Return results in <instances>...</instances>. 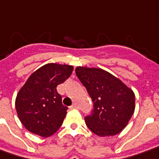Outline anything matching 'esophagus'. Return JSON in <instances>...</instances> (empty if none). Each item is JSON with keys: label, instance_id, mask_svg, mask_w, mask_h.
Instances as JSON below:
<instances>
[{"label": "esophagus", "instance_id": "obj_1", "mask_svg": "<svg viewBox=\"0 0 159 159\" xmlns=\"http://www.w3.org/2000/svg\"><path fill=\"white\" fill-rule=\"evenodd\" d=\"M76 108H77V105L75 103H73L70 106V109H76Z\"/></svg>", "mask_w": 159, "mask_h": 159}]
</instances>
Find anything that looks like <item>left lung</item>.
<instances>
[{
  "mask_svg": "<svg viewBox=\"0 0 159 159\" xmlns=\"http://www.w3.org/2000/svg\"><path fill=\"white\" fill-rule=\"evenodd\" d=\"M75 74L93 102L91 114L84 117L89 129L99 137L121 132L135 111L132 89L102 69L76 67Z\"/></svg>",
  "mask_w": 159,
  "mask_h": 159,
  "instance_id": "8db88e82",
  "label": "left lung"
}]
</instances>
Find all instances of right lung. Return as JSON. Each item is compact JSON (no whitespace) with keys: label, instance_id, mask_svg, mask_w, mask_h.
Segmentation results:
<instances>
[{"label":"right lung","instance_id":"add662e5","mask_svg":"<svg viewBox=\"0 0 159 159\" xmlns=\"http://www.w3.org/2000/svg\"><path fill=\"white\" fill-rule=\"evenodd\" d=\"M74 67L48 63L32 73L16 96L20 123L32 133L49 137L61 127L68 108L62 105L57 85L70 76Z\"/></svg>","mask_w":159,"mask_h":159}]
</instances>
